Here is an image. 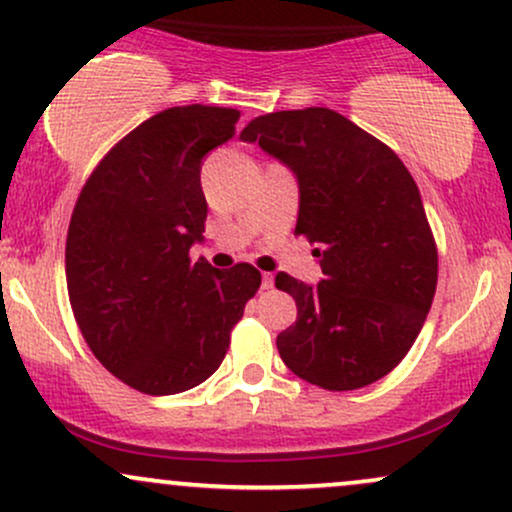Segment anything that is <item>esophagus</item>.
<instances>
[{"label":"esophagus","mask_w":512,"mask_h":512,"mask_svg":"<svg viewBox=\"0 0 512 512\" xmlns=\"http://www.w3.org/2000/svg\"><path fill=\"white\" fill-rule=\"evenodd\" d=\"M273 285H275V275L263 273V290H273Z\"/></svg>","instance_id":"1"}]
</instances>
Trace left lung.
<instances>
[{
    "label": "left lung",
    "mask_w": 512,
    "mask_h": 512,
    "mask_svg": "<svg viewBox=\"0 0 512 512\" xmlns=\"http://www.w3.org/2000/svg\"><path fill=\"white\" fill-rule=\"evenodd\" d=\"M285 162L299 184L294 234L316 244V287L275 275L297 302L278 335L292 374L357 390L398 366L422 330L438 280L434 234L412 174L386 143L328 107L251 119L239 134Z\"/></svg>",
    "instance_id": "obj_1"
}]
</instances>
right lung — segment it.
<instances>
[{
	"instance_id": "obj_1",
	"label": "right lung",
	"mask_w": 512,
	"mask_h": 512,
	"mask_svg": "<svg viewBox=\"0 0 512 512\" xmlns=\"http://www.w3.org/2000/svg\"><path fill=\"white\" fill-rule=\"evenodd\" d=\"M239 110H162L114 146L81 189L66 234V290L90 352L126 386L174 395L218 371L261 287L249 263L191 261L206 232L203 158Z\"/></svg>"
}]
</instances>
